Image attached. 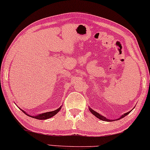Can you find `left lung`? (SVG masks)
<instances>
[{
  "mask_svg": "<svg viewBox=\"0 0 150 150\" xmlns=\"http://www.w3.org/2000/svg\"><path fill=\"white\" fill-rule=\"evenodd\" d=\"M89 110H90V112H91V113L93 114V115H95L96 117H98V118H99V119H100V120H103V121H107V122H111V121H113V120H109V119H107L106 117H104V116L101 115H100V113H98V112H97L94 111V110H92V109L91 108H89ZM129 112H130V111H129V112H126V113L123 114V115H121L120 117H119V118L116 119V120H120V119L122 118V117H125V116L127 115V114H129Z\"/></svg>",
  "mask_w": 150,
  "mask_h": 150,
  "instance_id": "1",
  "label": "left lung"
}]
</instances>
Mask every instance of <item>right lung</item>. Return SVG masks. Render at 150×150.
<instances>
[{"instance_id": "1", "label": "right lung", "mask_w": 150, "mask_h": 150, "mask_svg": "<svg viewBox=\"0 0 150 150\" xmlns=\"http://www.w3.org/2000/svg\"><path fill=\"white\" fill-rule=\"evenodd\" d=\"M62 106H60L59 108L58 109H57V110H54V111H51V112H44V113H42V114H39V115H35V116H32V115H28V113H26L24 110H21L23 111L24 113L25 114V115L30 116V117H33V118H35V119H38V120H45V119H48V118H50V117H53L54 115H55L60 110V109H61Z\"/></svg>"}]
</instances>
